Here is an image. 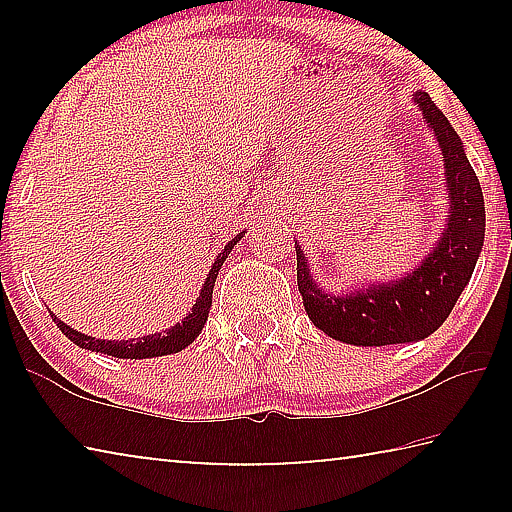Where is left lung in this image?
Wrapping results in <instances>:
<instances>
[{
    "mask_svg": "<svg viewBox=\"0 0 512 512\" xmlns=\"http://www.w3.org/2000/svg\"><path fill=\"white\" fill-rule=\"evenodd\" d=\"M427 124L445 155L449 187L447 230L429 257L395 284H372L366 291L327 296L311 280L307 259L296 246L298 291L318 329L352 345H393L427 339L452 314L458 296L470 282L485 232V207L479 178L463 151L456 131L427 92H415Z\"/></svg>",
    "mask_w": 512,
    "mask_h": 512,
    "instance_id": "obj_1",
    "label": "left lung"
}]
</instances>
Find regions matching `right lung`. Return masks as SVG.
Listing matches in <instances>:
<instances>
[{
	"label": "right lung",
	"mask_w": 512,
	"mask_h": 512,
	"mask_svg": "<svg viewBox=\"0 0 512 512\" xmlns=\"http://www.w3.org/2000/svg\"><path fill=\"white\" fill-rule=\"evenodd\" d=\"M241 237L244 235H237L228 246L221 250L219 257H216V262L210 268V275H207L205 287L201 289V296H198L192 314H189L183 323H178L171 329H167L164 334L162 332L149 334V336H144V339H137V341H99V339H92V336H88V334L76 332V329L65 325L63 320H58L54 314H51V318H54V323L60 327V332H63L69 341H74L76 345H79V348L110 354V357H117V359H151V357H162V354L180 352L183 348H187V345L192 343L198 334H201L207 314H210V307H212V291H214L216 275H219V268L223 266L225 257L230 255V250L237 246V241Z\"/></svg>",
	"instance_id": "obj_1"
}]
</instances>
